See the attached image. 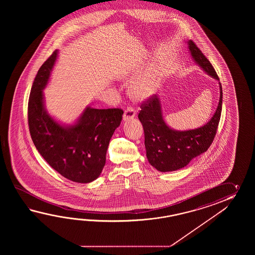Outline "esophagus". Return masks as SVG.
Returning <instances> with one entry per match:
<instances>
[{
	"mask_svg": "<svg viewBox=\"0 0 255 255\" xmlns=\"http://www.w3.org/2000/svg\"><path fill=\"white\" fill-rule=\"evenodd\" d=\"M135 117V111L132 108H128L126 109L124 115H123V120L128 121V120H133Z\"/></svg>",
	"mask_w": 255,
	"mask_h": 255,
	"instance_id": "obj_1",
	"label": "esophagus"
}]
</instances>
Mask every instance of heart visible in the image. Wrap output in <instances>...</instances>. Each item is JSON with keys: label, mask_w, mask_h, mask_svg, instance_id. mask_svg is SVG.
<instances>
[{"label": "heart", "mask_w": 255, "mask_h": 255, "mask_svg": "<svg viewBox=\"0 0 255 255\" xmlns=\"http://www.w3.org/2000/svg\"><path fill=\"white\" fill-rule=\"evenodd\" d=\"M133 76H130L132 77ZM160 81L158 76L154 73H144L130 82L128 93L131 98L136 101H144L152 97L159 87Z\"/></svg>", "instance_id": "obj_1"}]
</instances>
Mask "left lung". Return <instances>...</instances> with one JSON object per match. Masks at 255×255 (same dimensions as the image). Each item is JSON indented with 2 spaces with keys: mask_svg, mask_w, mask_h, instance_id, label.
I'll return each mask as SVG.
<instances>
[{
  "mask_svg": "<svg viewBox=\"0 0 255 255\" xmlns=\"http://www.w3.org/2000/svg\"><path fill=\"white\" fill-rule=\"evenodd\" d=\"M192 59L208 76L219 81L210 61L191 40L187 42ZM215 113L206 124L198 128L176 130L167 125L163 118L160 98L153 96L141 105L138 120L144 128L146 157L152 167L161 172L184 168L194 157L200 156L212 145L221 119L222 88Z\"/></svg>",
  "mask_w": 255,
  "mask_h": 255,
  "instance_id": "1",
  "label": "left lung"
}]
</instances>
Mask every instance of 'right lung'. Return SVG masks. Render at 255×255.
I'll return each instance as SVG.
<instances>
[{"label":"right lung","instance_id":"obj_1","mask_svg":"<svg viewBox=\"0 0 255 255\" xmlns=\"http://www.w3.org/2000/svg\"><path fill=\"white\" fill-rule=\"evenodd\" d=\"M58 57V50L40 67L28 102V123L40 155L65 179L89 183L98 179L106 164L109 141L120 127L123 110L87 107L73 124L54 120L45 109L43 89Z\"/></svg>","mask_w":255,"mask_h":255}]
</instances>
